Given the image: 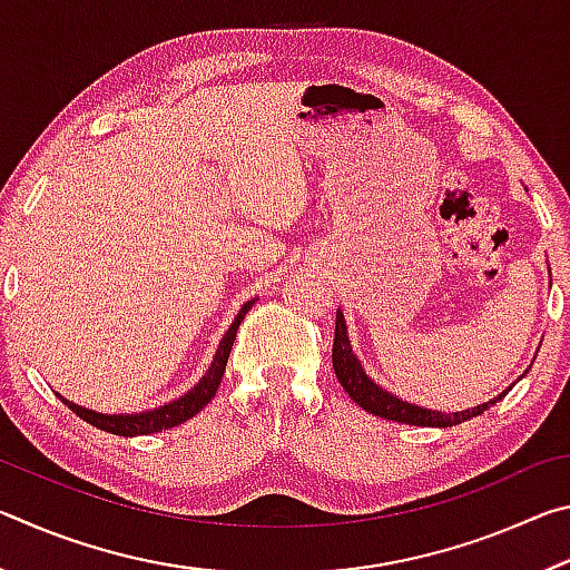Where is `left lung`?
I'll return each instance as SVG.
<instances>
[{
    "mask_svg": "<svg viewBox=\"0 0 570 570\" xmlns=\"http://www.w3.org/2000/svg\"><path fill=\"white\" fill-rule=\"evenodd\" d=\"M332 364H334V374L344 392L360 404L364 412L374 414V417L382 420H392V422H404V424H417V428H452V424H460L465 420L478 417L485 410L493 407L498 400H503L508 390L503 394H498L495 400L482 402L478 407L465 410V412H435V410H424V407H414L410 402H402L394 394L384 392L380 384H374L366 372L362 370V364L356 356L352 354L350 340H346V326H344V316L342 312H336V326H334V346H332Z\"/></svg>",
    "mask_w": 570,
    "mask_h": 570,
    "instance_id": "obj_1",
    "label": "left lung"
}]
</instances>
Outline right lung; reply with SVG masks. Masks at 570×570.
Returning a JSON list of instances; mask_svg holds the SVG:
<instances>
[{
  "mask_svg": "<svg viewBox=\"0 0 570 570\" xmlns=\"http://www.w3.org/2000/svg\"><path fill=\"white\" fill-rule=\"evenodd\" d=\"M250 304H254V302H248V304L240 306V312H238V316L234 320V324L228 326V332L224 334V340H220L218 352H216V360H214V364L208 366V372L204 374V380H200L188 394H183V397H178L176 402L163 404V407L150 410V412H138V414H100V412L85 410V407H80V404H72V402H67V400H62V402L77 414V417H82L85 422H90L92 428L105 430V432H112V435H120V438L150 435V432H163V430L178 428L180 422L190 420L193 414H198L210 400L216 397V390H218V384H220V377H224V372H226V362H228L230 346H234V340H236L238 324L244 322V316H246V312L250 308Z\"/></svg>",
  "mask_w": 570,
  "mask_h": 570,
  "instance_id": "right-lung-1",
  "label": "right lung"
}]
</instances>
